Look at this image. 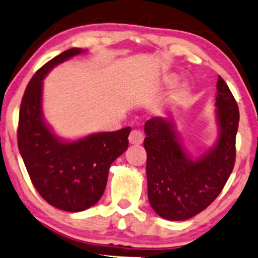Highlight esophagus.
<instances>
[{
	"label": "esophagus",
	"instance_id": "34e87169",
	"mask_svg": "<svg viewBox=\"0 0 258 258\" xmlns=\"http://www.w3.org/2000/svg\"><path fill=\"white\" fill-rule=\"evenodd\" d=\"M143 139H144L143 133H142V131H139V130H133L128 136L130 143L135 144V146H138V144L143 143Z\"/></svg>",
	"mask_w": 258,
	"mask_h": 258
}]
</instances>
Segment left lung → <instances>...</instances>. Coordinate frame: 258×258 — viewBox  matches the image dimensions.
Segmentation results:
<instances>
[{
  "instance_id": "left-lung-1",
  "label": "left lung",
  "mask_w": 258,
  "mask_h": 258,
  "mask_svg": "<svg viewBox=\"0 0 258 258\" xmlns=\"http://www.w3.org/2000/svg\"><path fill=\"white\" fill-rule=\"evenodd\" d=\"M216 144L197 159L185 152L173 121L152 117L144 125L148 199L168 221H185L204 211L220 195L235 164L239 108L224 80L218 76Z\"/></svg>"
}]
</instances>
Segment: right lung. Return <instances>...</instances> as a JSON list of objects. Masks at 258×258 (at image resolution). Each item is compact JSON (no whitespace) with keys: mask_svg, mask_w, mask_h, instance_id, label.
Returning <instances> with one entry per match:
<instances>
[{"mask_svg":"<svg viewBox=\"0 0 258 258\" xmlns=\"http://www.w3.org/2000/svg\"><path fill=\"white\" fill-rule=\"evenodd\" d=\"M84 52L70 48L37 70L23 96L18 125V147L32 184L49 205L68 212L90 209L102 198L110 165L125 153L131 131L125 127L67 142L44 122V76L55 65Z\"/></svg>","mask_w":258,"mask_h":258,"instance_id":"add662e5","label":"right lung"}]
</instances>
